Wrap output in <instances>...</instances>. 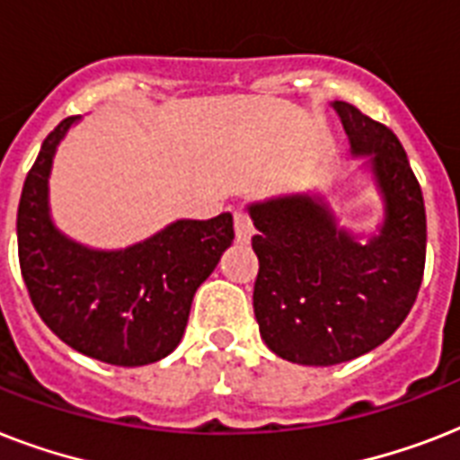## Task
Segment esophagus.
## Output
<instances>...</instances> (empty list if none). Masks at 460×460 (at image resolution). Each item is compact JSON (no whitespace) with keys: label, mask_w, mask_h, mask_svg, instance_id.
I'll list each match as a JSON object with an SVG mask.
<instances>
[{"label":"esophagus","mask_w":460,"mask_h":460,"mask_svg":"<svg viewBox=\"0 0 460 460\" xmlns=\"http://www.w3.org/2000/svg\"><path fill=\"white\" fill-rule=\"evenodd\" d=\"M234 229H236V238L241 243H248L252 236V222L248 219L243 209H236L234 212Z\"/></svg>","instance_id":"34e87169"}]
</instances>
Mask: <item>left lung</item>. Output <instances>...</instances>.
I'll use <instances>...</instances> for the list:
<instances>
[{
    "label": "left lung",
    "instance_id": "obj_1",
    "mask_svg": "<svg viewBox=\"0 0 460 460\" xmlns=\"http://www.w3.org/2000/svg\"><path fill=\"white\" fill-rule=\"evenodd\" d=\"M353 157H367L385 202L379 234L360 241L336 222L322 195L251 202L260 272L255 320L267 349L298 365H336L377 349L411 313L428 248L420 183L385 124L332 102Z\"/></svg>",
    "mask_w": 460,
    "mask_h": 460
}]
</instances>
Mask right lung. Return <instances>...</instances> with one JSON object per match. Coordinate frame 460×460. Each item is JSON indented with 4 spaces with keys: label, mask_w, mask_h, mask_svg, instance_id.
Segmentation results:
<instances>
[{
    "label": "right lung",
    "mask_w": 460,
    "mask_h": 460,
    "mask_svg": "<svg viewBox=\"0 0 460 460\" xmlns=\"http://www.w3.org/2000/svg\"><path fill=\"white\" fill-rule=\"evenodd\" d=\"M81 117L45 138L18 202V262L47 327L83 356L136 367L179 346L190 303L234 241V217L179 219L124 251H95L64 236L49 217L57 147Z\"/></svg>",
    "instance_id": "add662e5"
}]
</instances>
